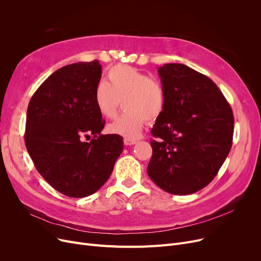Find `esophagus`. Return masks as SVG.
I'll return each mask as SVG.
<instances>
[{
	"label": "esophagus",
	"mask_w": 261,
	"mask_h": 261,
	"mask_svg": "<svg viewBox=\"0 0 261 261\" xmlns=\"http://www.w3.org/2000/svg\"><path fill=\"white\" fill-rule=\"evenodd\" d=\"M136 142H138L136 140H133V139H127V138H126L125 140H123V144L127 145V146L134 145V144H136Z\"/></svg>",
	"instance_id": "obj_1"
}]
</instances>
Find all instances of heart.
Wrapping results in <instances>:
<instances>
[{"label":"heart","instance_id":"obj_1","mask_svg":"<svg viewBox=\"0 0 261 261\" xmlns=\"http://www.w3.org/2000/svg\"><path fill=\"white\" fill-rule=\"evenodd\" d=\"M122 100L125 111L108 130L127 139L140 135L147 120L155 121L165 111L166 92L162 82L129 65H115L107 73L93 94L94 106L105 118H113Z\"/></svg>","mask_w":261,"mask_h":261}]
</instances>
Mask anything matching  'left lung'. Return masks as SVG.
Returning a JSON list of instances; mask_svg holds the SVG:
<instances>
[{"label":"left lung","instance_id":"left-lung-1","mask_svg":"<svg viewBox=\"0 0 261 261\" xmlns=\"http://www.w3.org/2000/svg\"><path fill=\"white\" fill-rule=\"evenodd\" d=\"M166 107L151 130L148 175L172 195H190L208 185L229 153L231 108L215 82L181 63L159 67Z\"/></svg>","mask_w":261,"mask_h":261}]
</instances>
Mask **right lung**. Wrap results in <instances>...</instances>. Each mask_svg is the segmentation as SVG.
<instances>
[{"instance_id":"add662e5","label":"right lung","mask_w":261,"mask_h":261,"mask_svg":"<svg viewBox=\"0 0 261 261\" xmlns=\"http://www.w3.org/2000/svg\"><path fill=\"white\" fill-rule=\"evenodd\" d=\"M101 78L98 60L65 65L33 95L24 140L35 167L59 193L85 198L111 175L123 149L117 134H100L105 120L93 101ZM93 139L89 143L82 139Z\"/></svg>"}]
</instances>
